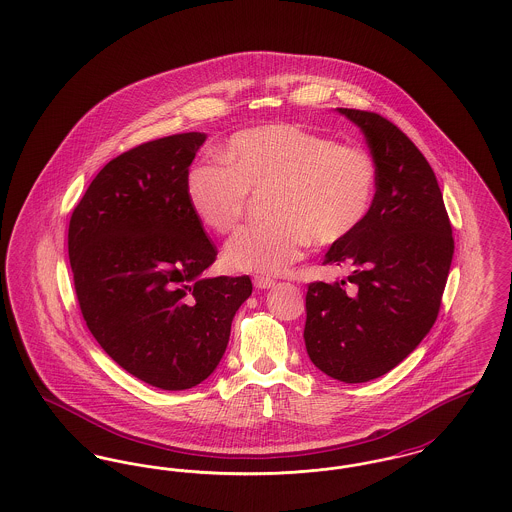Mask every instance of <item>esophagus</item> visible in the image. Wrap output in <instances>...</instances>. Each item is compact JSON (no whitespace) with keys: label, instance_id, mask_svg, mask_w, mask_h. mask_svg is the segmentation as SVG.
<instances>
[{"label":"esophagus","instance_id":"obj_1","mask_svg":"<svg viewBox=\"0 0 512 512\" xmlns=\"http://www.w3.org/2000/svg\"><path fill=\"white\" fill-rule=\"evenodd\" d=\"M253 284H255L257 290H270V288H274L276 282L272 278H268V276H255Z\"/></svg>","mask_w":512,"mask_h":512}]
</instances>
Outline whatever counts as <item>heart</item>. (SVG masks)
I'll use <instances>...</instances> for the list:
<instances>
[{
    "instance_id": "obj_1",
    "label": "heart",
    "mask_w": 512,
    "mask_h": 512,
    "mask_svg": "<svg viewBox=\"0 0 512 512\" xmlns=\"http://www.w3.org/2000/svg\"><path fill=\"white\" fill-rule=\"evenodd\" d=\"M220 163H197L186 176L188 205L219 234L238 228L249 192H270V220L238 232L224 251L228 267L280 274L303 257L311 240L343 242L365 222L376 195L374 159L299 124L242 130L222 147Z\"/></svg>"
}]
</instances>
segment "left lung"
I'll return each instance as SVG.
<instances>
[{
    "label": "left lung",
    "mask_w": 512,
    "mask_h": 512,
    "mask_svg": "<svg viewBox=\"0 0 512 512\" xmlns=\"http://www.w3.org/2000/svg\"><path fill=\"white\" fill-rule=\"evenodd\" d=\"M336 111L365 134L378 184L361 228L324 255V263L353 268L352 288L345 280L309 284L303 338L318 370L361 384L407 359L434 326L455 242L436 174L418 147L376 113Z\"/></svg>",
    "instance_id": "8db88e82"
}]
</instances>
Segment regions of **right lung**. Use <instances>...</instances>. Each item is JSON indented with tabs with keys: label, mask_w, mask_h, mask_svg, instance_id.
I'll use <instances>...</instances> for the list:
<instances>
[{
	"label": "right lung",
	"mask_w": 512,
	"mask_h": 512,
	"mask_svg": "<svg viewBox=\"0 0 512 512\" xmlns=\"http://www.w3.org/2000/svg\"><path fill=\"white\" fill-rule=\"evenodd\" d=\"M207 134L186 132L109 161L69 224L82 317L103 351L159 390H190L213 374L249 276H205L217 249L186 197L188 167Z\"/></svg>",
	"instance_id": "add662e5"
}]
</instances>
